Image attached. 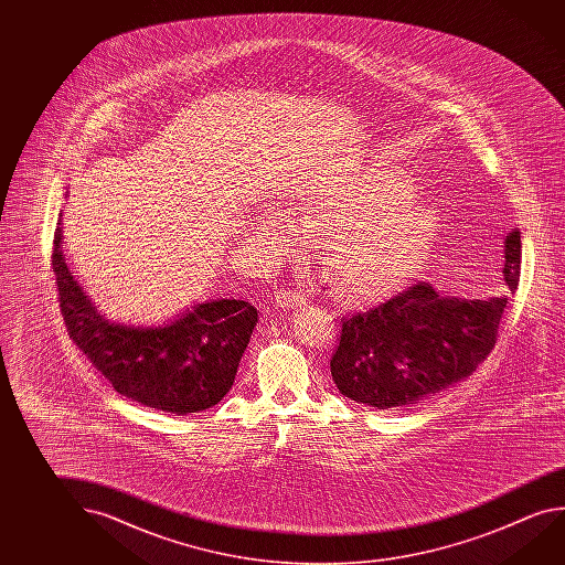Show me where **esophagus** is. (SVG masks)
Segmentation results:
<instances>
[{
    "mask_svg": "<svg viewBox=\"0 0 565 565\" xmlns=\"http://www.w3.org/2000/svg\"><path fill=\"white\" fill-rule=\"evenodd\" d=\"M276 301L284 309H296V307L306 303V294L301 289H296V287H279Z\"/></svg>",
    "mask_w": 565,
    "mask_h": 565,
    "instance_id": "1",
    "label": "esophagus"
}]
</instances>
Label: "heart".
I'll return each instance as SVG.
<instances>
[{"label": "heart", "mask_w": 565, "mask_h": 565, "mask_svg": "<svg viewBox=\"0 0 565 565\" xmlns=\"http://www.w3.org/2000/svg\"><path fill=\"white\" fill-rule=\"evenodd\" d=\"M414 194L412 179L379 163H349L307 189L303 221L311 231L329 228V256L351 296L388 294L431 252L439 214ZM258 224L287 246L299 241L296 218L279 206H266Z\"/></svg>", "instance_id": "b5f03b06"}]
</instances>
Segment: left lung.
Segmentation results:
<instances>
[{"label": "left lung", "instance_id": "left-lung-1", "mask_svg": "<svg viewBox=\"0 0 565 565\" xmlns=\"http://www.w3.org/2000/svg\"><path fill=\"white\" fill-rule=\"evenodd\" d=\"M520 232L504 242V296L441 297L417 281L369 311L342 317L331 374L342 396L376 409L414 406L471 376L497 344L507 294L519 289Z\"/></svg>", "mask_w": 565, "mask_h": 565}]
</instances>
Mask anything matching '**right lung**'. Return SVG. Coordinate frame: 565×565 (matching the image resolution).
Returning <instances> with one entry per match:
<instances>
[{
	"instance_id": "obj_1",
	"label": "right lung",
	"mask_w": 565,
	"mask_h": 565,
	"mask_svg": "<svg viewBox=\"0 0 565 565\" xmlns=\"http://www.w3.org/2000/svg\"><path fill=\"white\" fill-rule=\"evenodd\" d=\"M61 244L58 218L51 262L66 331L118 394L177 416L203 412L226 396L258 323L254 306L214 299L163 327L114 324L71 276Z\"/></svg>"
}]
</instances>
